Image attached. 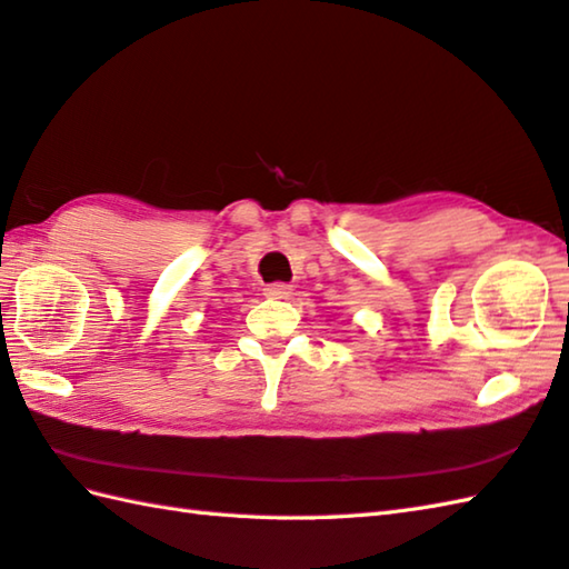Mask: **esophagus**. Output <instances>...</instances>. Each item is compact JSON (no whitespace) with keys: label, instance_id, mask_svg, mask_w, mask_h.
I'll list each match as a JSON object with an SVG mask.
<instances>
[{"label":"esophagus","instance_id":"1","mask_svg":"<svg viewBox=\"0 0 569 569\" xmlns=\"http://www.w3.org/2000/svg\"><path fill=\"white\" fill-rule=\"evenodd\" d=\"M263 293L269 298H276V300H288L293 296V288L288 283H269L263 288Z\"/></svg>","mask_w":569,"mask_h":569}]
</instances>
